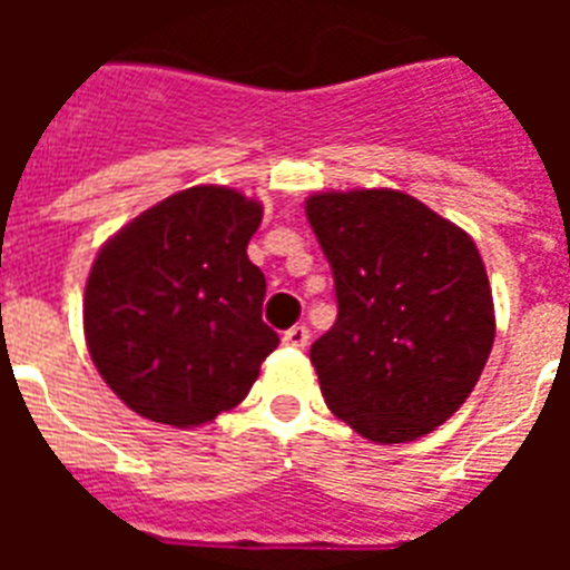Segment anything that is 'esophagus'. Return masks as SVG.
Listing matches in <instances>:
<instances>
[{"label": "esophagus", "mask_w": 570, "mask_h": 570, "mask_svg": "<svg viewBox=\"0 0 570 570\" xmlns=\"http://www.w3.org/2000/svg\"><path fill=\"white\" fill-rule=\"evenodd\" d=\"M307 340H311V331L304 328V325H293L289 331H284V346L304 348L307 346Z\"/></svg>", "instance_id": "1"}]
</instances>
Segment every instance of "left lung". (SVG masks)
<instances>
[{"label":"left lung","instance_id":"left-lung-1","mask_svg":"<svg viewBox=\"0 0 570 570\" xmlns=\"http://www.w3.org/2000/svg\"><path fill=\"white\" fill-rule=\"evenodd\" d=\"M304 209L337 293V322L311 346L322 396L370 441L423 438L464 405L494 346L476 245L393 189L322 191Z\"/></svg>","mask_w":570,"mask_h":570}]
</instances>
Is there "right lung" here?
Wrapping results in <instances>:
<instances>
[{
	"mask_svg": "<svg viewBox=\"0 0 570 570\" xmlns=\"http://www.w3.org/2000/svg\"><path fill=\"white\" fill-rule=\"evenodd\" d=\"M263 206L195 186L118 230L85 286V340L102 381L154 423H209L248 396L277 348L266 277L248 259Z\"/></svg>",
	"mask_w": 570,
	"mask_h": 570,
	"instance_id": "obj_1",
	"label": "right lung"
}]
</instances>
